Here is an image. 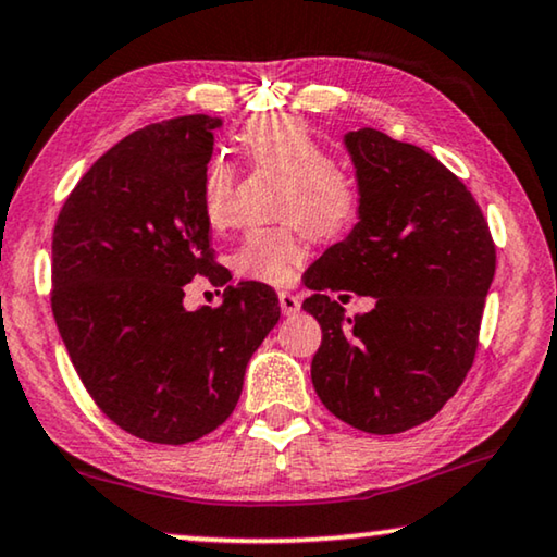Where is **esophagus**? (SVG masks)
Segmentation results:
<instances>
[{
	"label": "esophagus",
	"instance_id": "34e87169",
	"mask_svg": "<svg viewBox=\"0 0 557 557\" xmlns=\"http://www.w3.org/2000/svg\"><path fill=\"white\" fill-rule=\"evenodd\" d=\"M278 304H281V311H284V317H294V313L301 311V301H298L296 294L281 292L278 294Z\"/></svg>",
	"mask_w": 557,
	"mask_h": 557
}]
</instances>
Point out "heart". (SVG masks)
Masks as SVG:
<instances>
[{"mask_svg": "<svg viewBox=\"0 0 557 557\" xmlns=\"http://www.w3.org/2000/svg\"><path fill=\"white\" fill-rule=\"evenodd\" d=\"M248 163L284 178L276 200V219L298 223L311 238H336L351 228L359 213V185L334 163L329 150L301 120L263 115L238 135ZM236 171L225 158H211L200 183V206L211 228L231 223V196ZM306 259V246L294 225L248 231L240 240L233 269L261 284L284 286Z\"/></svg>", "mask_w": 557, "mask_h": 557, "instance_id": "b5f03b06", "label": "heart"}]
</instances>
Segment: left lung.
Masks as SVG:
<instances>
[{"label": "left lung", "mask_w": 557, "mask_h": 557, "mask_svg": "<svg viewBox=\"0 0 557 557\" xmlns=\"http://www.w3.org/2000/svg\"><path fill=\"white\" fill-rule=\"evenodd\" d=\"M344 145L359 223L304 273V311L321 326L311 382L342 422L397 434L437 414L470 372L495 244L478 200L430 152L374 127ZM332 290L377 304L351 320Z\"/></svg>", "instance_id": "obj_1"}]
</instances>
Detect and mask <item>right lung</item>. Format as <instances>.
<instances>
[{
	"mask_svg": "<svg viewBox=\"0 0 557 557\" xmlns=\"http://www.w3.org/2000/svg\"><path fill=\"white\" fill-rule=\"evenodd\" d=\"M221 117L183 115L120 140L64 200L52 233V313L85 389L120 430L158 445L213 432L248 359L278 324L276 292L244 281L219 309L183 306L215 263L200 183Z\"/></svg>",
	"mask_w": 557,
	"mask_h": 557,
	"instance_id": "right-lung-1",
	"label": "right lung"
}]
</instances>
